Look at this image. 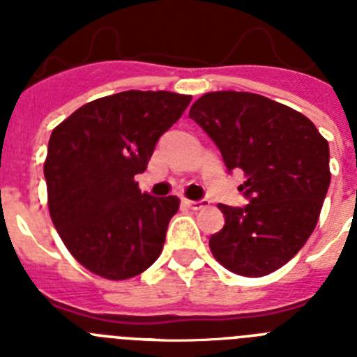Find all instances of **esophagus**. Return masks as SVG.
Here are the masks:
<instances>
[{"mask_svg": "<svg viewBox=\"0 0 357 357\" xmlns=\"http://www.w3.org/2000/svg\"><path fill=\"white\" fill-rule=\"evenodd\" d=\"M182 204H184L185 207H189V209H193V211H200L204 209V207H207V202L206 200H188V198H184L182 200Z\"/></svg>", "mask_w": 357, "mask_h": 357, "instance_id": "esophagus-1", "label": "esophagus"}]
</instances>
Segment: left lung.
<instances>
[{"label":"left lung","instance_id":"obj_1","mask_svg":"<svg viewBox=\"0 0 357 357\" xmlns=\"http://www.w3.org/2000/svg\"><path fill=\"white\" fill-rule=\"evenodd\" d=\"M189 118L241 169L250 204H220L225 225L211 236L214 259L229 272L263 277L284 266L313 234L331 184L329 143L298 110L254 93L198 98Z\"/></svg>","mask_w":357,"mask_h":357}]
</instances>
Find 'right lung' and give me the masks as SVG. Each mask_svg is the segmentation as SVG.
Returning a JSON list of instances; mask_svg holds the SVG:
<instances>
[{
  "label": "right lung",
  "instance_id": "1",
  "mask_svg": "<svg viewBox=\"0 0 357 357\" xmlns=\"http://www.w3.org/2000/svg\"><path fill=\"white\" fill-rule=\"evenodd\" d=\"M189 102L169 91H123L85 103L53 128L44 160L50 216L89 272L132 279L162 252L181 200L141 193L134 176Z\"/></svg>",
  "mask_w": 357,
  "mask_h": 357
}]
</instances>
